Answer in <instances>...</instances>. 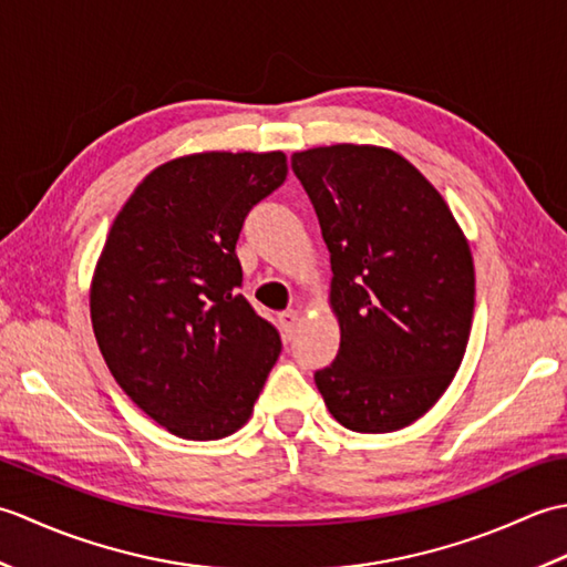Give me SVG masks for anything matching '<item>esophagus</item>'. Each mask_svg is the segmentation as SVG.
Here are the masks:
<instances>
[{
    "mask_svg": "<svg viewBox=\"0 0 567 567\" xmlns=\"http://www.w3.org/2000/svg\"><path fill=\"white\" fill-rule=\"evenodd\" d=\"M277 321H280V329H282V333L287 336V339H290V336L295 333L297 321H299V311H295V309L280 311V315H277Z\"/></svg>",
    "mask_w": 567,
    "mask_h": 567,
    "instance_id": "1",
    "label": "esophagus"
}]
</instances>
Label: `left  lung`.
<instances>
[{
  "label": "left lung",
  "mask_w": 567,
  "mask_h": 567,
  "mask_svg": "<svg viewBox=\"0 0 567 567\" xmlns=\"http://www.w3.org/2000/svg\"><path fill=\"white\" fill-rule=\"evenodd\" d=\"M331 252L341 346L315 382L333 419L388 433L424 416L465 355L475 307L470 246L416 167L378 146L292 155Z\"/></svg>",
  "instance_id": "left-lung-1"
}]
</instances>
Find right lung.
<instances>
[{"mask_svg":"<svg viewBox=\"0 0 567 567\" xmlns=\"http://www.w3.org/2000/svg\"><path fill=\"white\" fill-rule=\"evenodd\" d=\"M285 177L280 151L185 155L143 179L106 236L94 339L128 400L179 439L244 426L280 355V333L238 295L236 240Z\"/></svg>","mask_w":567,"mask_h":567,"instance_id":"1","label":"right lung"}]
</instances>
